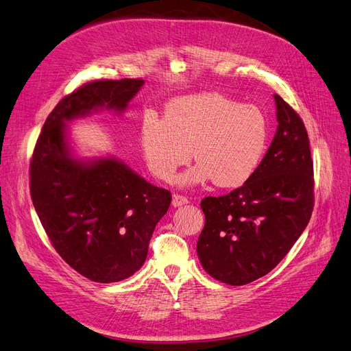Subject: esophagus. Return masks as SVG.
<instances>
[{"label": "esophagus", "mask_w": 351, "mask_h": 351, "mask_svg": "<svg viewBox=\"0 0 351 351\" xmlns=\"http://www.w3.org/2000/svg\"><path fill=\"white\" fill-rule=\"evenodd\" d=\"M189 201H188V197L186 196H184V195H173V199H172V205L173 206H182V205H185V204H188Z\"/></svg>", "instance_id": "1"}]
</instances>
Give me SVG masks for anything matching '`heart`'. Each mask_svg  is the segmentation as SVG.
Returning a JSON list of instances; mask_svg holds the SVG:
<instances>
[{"label":"heart","mask_w":351,"mask_h":351,"mask_svg":"<svg viewBox=\"0 0 351 351\" xmlns=\"http://www.w3.org/2000/svg\"><path fill=\"white\" fill-rule=\"evenodd\" d=\"M267 141L260 109L215 91L172 100L163 120L147 116L141 130L146 165L162 182H171L193 154L197 165L179 178L184 186L210 179L219 188L243 185L260 166Z\"/></svg>","instance_id":"heart-1"}]
</instances>
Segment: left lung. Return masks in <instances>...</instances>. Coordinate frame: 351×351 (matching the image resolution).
<instances>
[{
  "label": "left lung",
  "mask_w": 351,
  "mask_h": 351,
  "mask_svg": "<svg viewBox=\"0 0 351 351\" xmlns=\"http://www.w3.org/2000/svg\"><path fill=\"white\" fill-rule=\"evenodd\" d=\"M278 129L255 173L242 186L201 201L205 226L196 252L210 277L245 285L276 268L293 248L314 208L308 134L281 96Z\"/></svg>",
  "instance_id": "8db88e82"
}]
</instances>
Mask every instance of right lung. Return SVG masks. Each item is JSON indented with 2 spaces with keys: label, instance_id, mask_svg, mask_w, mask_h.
Masks as SVG:
<instances>
[{
  "label": "right lung",
  "instance_id": "add662e5",
  "mask_svg": "<svg viewBox=\"0 0 351 351\" xmlns=\"http://www.w3.org/2000/svg\"><path fill=\"white\" fill-rule=\"evenodd\" d=\"M142 79L95 80L57 103L29 160V193L51 245L83 277L116 282L146 261L149 241L172 193L114 159L83 165L70 158L64 120L97 108L125 110Z\"/></svg>",
  "mask_w": 351,
  "mask_h": 351
}]
</instances>
